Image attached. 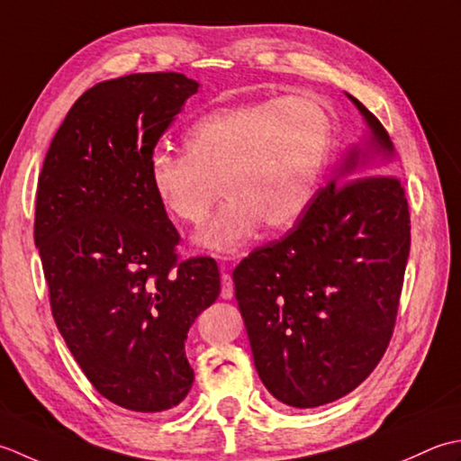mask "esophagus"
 I'll return each instance as SVG.
<instances>
[{"instance_id":"obj_1","label":"esophagus","mask_w":461,"mask_h":461,"mask_svg":"<svg viewBox=\"0 0 461 461\" xmlns=\"http://www.w3.org/2000/svg\"><path fill=\"white\" fill-rule=\"evenodd\" d=\"M221 283H222L221 296H222L224 300H230V298L234 296V283H232V276L229 275V272H222Z\"/></svg>"}]
</instances>
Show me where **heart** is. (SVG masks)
I'll return each instance as SVG.
<instances>
[{
  "instance_id": "obj_1",
  "label": "heart",
  "mask_w": 461,
  "mask_h": 461,
  "mask_svg": "<svg viewBox=\"0 0 461 461\" xmlns=\"http://www.w3.org/2000/svg\"><path fill=\"white\" fill-rule=\"evenodd\" d=\"M330 143V117L316 99L267 97L196 121L185 135V155L155 149L147 163L149 183L163 209L193 227L227 194L230 201L201 230L199 242L232 250L260 222L285 230L303 217Z\"/></svg>"
}]
</instances>
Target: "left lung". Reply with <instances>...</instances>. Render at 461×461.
<instances>
[{
	"label": "left lung",
	"mask_w": 461,
	"mask_h": 461,
	"mask_svg": "<svg viewBox=\"0 0 461 461\" xmlns=\"http://www.w3.org/2000/svg\"><path fill=\"white\" fill-rule=\"evenodd\" d=\"M348 97L368 121L374 149L352 153L283 239L257 247L232 272L257 372L293 408L342 398L378 366L410 255V209L390 173V135Z\"/></svg>",
	"instance_id": "8db88e82"
}]
</instances>
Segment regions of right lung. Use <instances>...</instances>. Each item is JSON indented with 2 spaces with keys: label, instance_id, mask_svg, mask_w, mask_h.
<instances>
[{
  "label": "right lung",
  "instance_id": "add662e5",
  "mask_svg": "<svg viewBox=\"0 0 461 461\" xmlns=\"http://www.w3.org/2000/svg\"><path fill=\"white\" fill-rule=\"evenodd\" d=\"M196 91L183 73L97 83L73 103L37 181L33 239L53 321L93 388L145 414L189 393L186 332L221 293L217 260L178 258L147 171Z\"/></svg>",
  "mask_w": 461,
  "mask_h": 461
}]
</instances>
